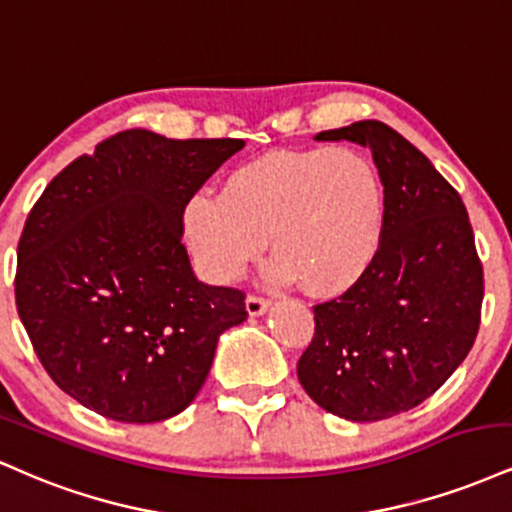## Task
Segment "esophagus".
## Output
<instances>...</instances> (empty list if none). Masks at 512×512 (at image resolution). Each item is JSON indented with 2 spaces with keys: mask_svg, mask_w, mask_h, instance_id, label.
Masks as SVG:
<instances>
[{
  "mask_svg": "<svg viewBox=\"0 0 512 512\" xmlns=\"http://www.w3.org/2000/svg\"><path fill=\"white\" fill-rule=\"evenodd\" d=\"M268 306H270V299L256 297V294H249V297H246V311H249V316L266 314Z\"/></svg>",
  "mask_w": 512,
  "mask_h": 512,
  "instance_id": "34e87169",
  "label": "esophagus"
}]
</instances>
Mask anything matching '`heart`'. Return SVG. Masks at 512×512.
Here are the masks:
<instances>
[{
    "label": "heart",
    "instance_id": "1",
    "mask_svg": "<svg viewBox=\"0 0 512 512\" xmlns=\"http://www.w3.org/2000/svg\"><path fill=\"white\" fill-rule=\"evenodd\" d=\"M383 210L381 177L359 150H275L232 170L222 194L186 198L182 230L208 280H237L268 237L278 254L270 278H299L306 292L335 294L374 261Z\"/></svg>",
    "mask_w": 512,
    "mask_h": 512
}]
</instances>
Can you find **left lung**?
<instances>
[{
  "mask_svg": "<svg viewBox=\"0 0 512 512\" xmlns=\"http://www.w3.org/2000/svg\"><path fill=\"white\" fill-rule=\"evenodd\" d=\"M316 138L371 148L386 210L371 266L314 306L297 376L326 412L378 422L434 395L472 350L484 270L460 194L407 138L376 119Z\"/></svg>",
  "mask_w": 512,
  "mask_h": 512,
  "instance_id": "left-lung-1",
  "label": "left lung"
}]
</instances>
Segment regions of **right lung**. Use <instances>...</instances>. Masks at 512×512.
<instances>
[{"label":"right lung","mask_w":512,"mask_h":512,"mask_svg":"<svg viewBox=\"0 0 512 512\" xmlns=\"http://www.w3.org/2000/svg\"><path fill=\"white\" fill-rule=\"evenodd\" d=\"M242 138L129 129L66 165L30 210L16 309L52 381L126 424L170 419L206 383L244 292L191 270L182 208Z\"/></svg>","instance_id":"add662e5"}]
</instances>
